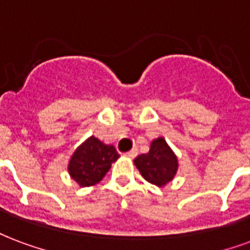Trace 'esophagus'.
<instances>
[{"label":"esophagus","mask_w":250,"mask_h":250,"mask_svg":"<svg viewBox=\"0 0 250 250\" xmlns=\"http://www.w3.org/2000/svg\"><path fill=\"white\" fill-rule=\"evenodd\" d=\"M136 155H138V151H136V149H131V151H128V152L125 153V158H130V159L136 158Z\"/></svg>","instance_id":"obj_1"}]
</instances>
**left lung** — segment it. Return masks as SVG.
<instances>
[{"label": "left lung", "mask_w": 250, "mask_h": 250, "mask_svg": "<svg viewBox=\"0 0 250 250\" xmlns=\"http://www.w3.org/2000/svg\"><path fill=\"white\" fill-rule=\"evenodd\" d=\"M134 164L147 182L160 188L172 182L179 168L177 156L162 136L153 139L148 152L139 155Z\"/></svg>", "instance_id": "1"}]
</instances>
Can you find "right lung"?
<instances>
[{"mask_svg":"<svg viewBox=\"0 0 250 250\" xmlns=\"http://www.w3.org/2000/svg\"><path fill=\"white\" fill-rule=\"evenodd\" d=\"M114 146L90 136L83 142L68 162V175L79 187L95 186L106 176L111 164L119 159Z\"/></svg>","mask_w":250,"mask_h":250,"instance_id":"add662e5","label":"right lung"}]
</instances>
